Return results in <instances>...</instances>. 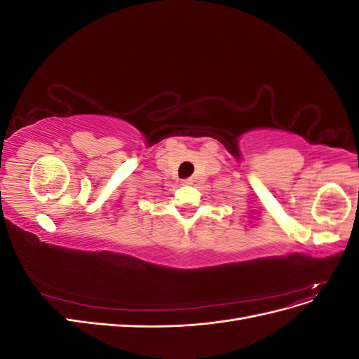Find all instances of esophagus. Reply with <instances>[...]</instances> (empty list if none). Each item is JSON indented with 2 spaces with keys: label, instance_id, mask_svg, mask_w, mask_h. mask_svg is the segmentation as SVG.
I'll list each match as a JSON object with an SVG mask.
<instances>
[{
  "label": "esophagus",
  "instance_id": "esophagus-1",
  "mask_svg": "<svg viewBox=\"0 0 359 359\" xmlns=\"http://www.w3.org/2000/svg\"><path fill=\"white\" fill-rule=\"evenodd\" d=\"M182 184H186V186H190V184H193V180H191V178H187V180L182 181Z\"/></svg>",
  "mask_w": 359,
  "mask_h": 359
}]
</instances>
